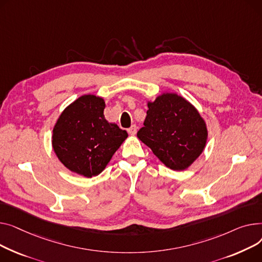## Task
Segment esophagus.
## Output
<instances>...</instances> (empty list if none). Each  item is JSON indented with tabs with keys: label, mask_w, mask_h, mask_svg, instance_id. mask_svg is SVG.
<instances>
[{
	"label": "esophagus",
	"mask_w": 262,
	"mask_h": 262,
	"mask_svg": "<svg viewBox=\"0 0 262 262\" xmlns=\"http://www.w3.org/2000/svg\"><path fill=\"white\" fill-rule=\"evenodd\" d=\"M136 132H137V127H136L135 125H132V126L128 129V133H129L130 135H135Z\"/></svg>",
	"instance_id": "1"
}]
</instances>
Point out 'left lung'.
Wrapping results in <instances>:
<instances>
[{
    "mask_svg": "<svg viewBox=\"0 0 262 262\" xmlns=\"http://www.w3.org/2000/svg\"><path fill=\"white\" fill-rule=\"evenodd\" d=\"M147 105L138 140L166 167L185 170L205 149L208 131L204 118L191 102L173 92H164Z\"/></svg>",
    "mask_w": 262,
    "mask_h": 262,
    "instance_id": "obj_1",
    "label": "left lung"
}]
</instances>
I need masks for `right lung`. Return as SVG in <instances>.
<instances>
[{
    "instance_id": "obj_1",
    "label": "right lung",
    "mask_w": 262,
    "mask_h": 262,
    "mask_svg": "<svg viewBox=\"0 0 262 262\" xmlns=\"http://www.w3.org/2000/svg\"><path fill=\"white\" fill-rule=\"evenodd\" d=\"M104 107L102 97L86 94L70 103L57 119L52 146L70 171L98 176L128 137L127 131L105 119Z\"/></svg>"
}]
</instances>
